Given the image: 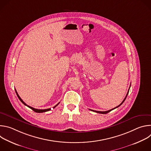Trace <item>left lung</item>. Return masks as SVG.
Wrapping results in <instances>:
<instances>
[{"mask_svg":"<svg viewBox=\"0 0 151 151\" xmlns=\"http://www.w3.org/2000/svg\"><path fill=\"white\" fill-rule=\"evenodd\" d=\"M130 88H129V90H130ZM129 90H128V93H127V95H126V96H125V99H124V100L122 101V103L119 104V105H118V106H116V107H114V109H111V110H109V111H94V110H91V111H93V112H97V113H99V114H107L108 112H111V111H112V110H114V109H116V108H117V107H118L119 106H120L123 103H124V101H125V100L126 99V97H127V95H128V92H129Z\"/></svg>","mask_w":151,"mask_h":151,"instance_id":"1","label":"left lung"}]
</instances>
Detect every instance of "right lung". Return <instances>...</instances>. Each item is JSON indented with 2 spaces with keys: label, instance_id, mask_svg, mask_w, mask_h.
<instances>
[{
  "label": "right lung",
  "instance_id": "1",
  "mask_svg": "<svg viewBox=\"0 0 151 151\" xmlns=\"http://www.w3.org/2000/svg\"><path fill=\"white\" fill-rule=\"evenodd\" d=\"M15 93H16V94H17V97H18V99H19V100L22 102L24 105H26V106H27V107H29V108H30L31 109H32L34 112H37V113H42V112H47V111H50L51 110V108H50V109H35V108H33V107H31V106H29V105H27V104H26L23 101V100L21 99V98H20V97L19 96V95L18 94V93H17V91H16V90L15 89ZM60 103V102L58 103V104H57L53 108H55V107L58 104Z\"/></svg>",
  "mask_w": 151,
  "mask_h": 151
}]
</instances>
